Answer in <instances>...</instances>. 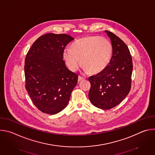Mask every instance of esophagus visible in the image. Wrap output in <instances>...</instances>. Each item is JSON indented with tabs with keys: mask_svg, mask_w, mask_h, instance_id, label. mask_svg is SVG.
Masks as SVG:
<instances>
[{
	"mask_svg": "<svg viewBox=\"0 0 155 155\" xmlns=\"http://www.w3.org/2000/svg\"><path fill=\"white\" fill-rule=\"evenodd\" d=\"M84 78H83V77H81V76H79L78 77V82H80V81H82V80H83Z\"/></svg>",
	"mask_w": 155,
	"mask_h": 155,
	"instance_id": "34e87169",
	"label": "esophagus"
}]
</instances>
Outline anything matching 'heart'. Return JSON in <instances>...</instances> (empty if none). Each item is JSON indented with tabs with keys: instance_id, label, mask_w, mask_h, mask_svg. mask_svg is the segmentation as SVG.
Wrapping results in <instances>:
<instances>
[{
	"instance_id": "b5f03b06",
	"label": "heart",
	"mask_w": 155,
	"mask_h": 155,
	"mask_svg": "<svg viewBox=\"0 0 155 155\" xmlns=\"http://www.w3.org/2000/svg\"><path fill=\"white\" fill-rule=\"evenodd\" d=\"M112 45L106 38L89 36L74 41L70 48L64 50L62 56L68 68L75 72L81 64L84 70L91 74L103 71L112 56Z\"/></svg>"
}]
</instances>
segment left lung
<instances>
[{"mask_svg": "<svg viewBox=\"0 0 155 155\" xmlns=\"http://www.w3.org/2000/svg\"><path fill=\"white\" fill-rule=\"evenodd\" d=\"M105 32L111 40L112 56L103 71L88 78L91 83L88 96L96 107L108 110L118 105L129 94L133 65L125 43L112 32Z\"/></svg>", "mask_w": 155, "mask_h": 155, "instance_id": "8db88e82", "label": "left lung"}]
</instances>
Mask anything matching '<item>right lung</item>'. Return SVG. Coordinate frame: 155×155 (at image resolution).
<instances>
[{
    "label": "right lung",
    "instance_id": "right-lung-1",
    "mask_svg": "<svg viewBox=\"0 0 155 155\" xmlns=\"http://www.w3.org/2000/svg\"><path fill=\"white\" fill-rule=\"evenodd\" d=\"M74 40L68 34H47L38 38L27 53L26 89L43 113L62 111L77 84L78 75L68 69L62 56L65 46Z\"/></svg>",
    "mask_w": 155,
    "mask_h": 155
}]
</instances>
